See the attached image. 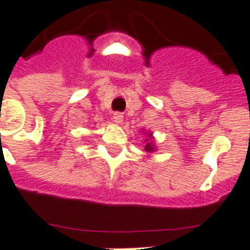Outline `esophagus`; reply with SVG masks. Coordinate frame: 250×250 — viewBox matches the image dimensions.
Wrapping results in <instances>:
<instances>
[{
    "label": "esophagus",
    "mask_w": 250,
    "mask_h": 250,
    "mask_svg": "<svg viewBox=\"0 0 250 250\" xmlns=\"http://www.w3.org/2000/svg\"><path fill=\"white\" fill-rule=\"evenodd\" d=\"M113 119H114V122H115V123H122V121H123V114L119 113V111L114 113Z\"/></svg>",
    "instance_id": "obj_1"
}]
</instances>
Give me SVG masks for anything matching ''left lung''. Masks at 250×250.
<instances>
[{
  "label": "left lung",
  "mask_w": 250,
  "mask_h": 250,
  "mask_svg": "<svg viewBox=\"0 0 250 250\" xmlns=\"http://www.w3.org/2000/svg\"><path fill=\"white\" fill-rule=\"evenodd\" d=\"M149 137H152V135H149ZM145 141H146V145H145V152H148V153L154 152V150H156L154 143H153L150 139H145Z\"/></svg>",
  "instance_id": "8db88e82"
}]
</instances>
